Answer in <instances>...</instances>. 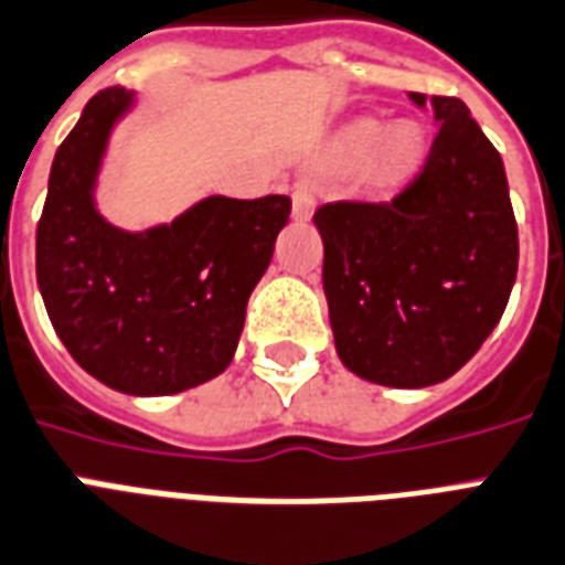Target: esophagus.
I'll return each instance as SVG.
<instances>
[{
  "mask_svg": "<svg viewBox=\"0 0 565 565\" xmlns=\"http://www.w3.org/2000/svg\"><path fill=\"white\" fill-rule=\"evenodd\" d=\"M315 209V194L306 185L295 188V221H309Z\"/></svg>",
  "mask_w": 565,
  "mask_h": 565,
  "instance_id": "34e87169",
  "label": "esophagus"
}]
</instances>
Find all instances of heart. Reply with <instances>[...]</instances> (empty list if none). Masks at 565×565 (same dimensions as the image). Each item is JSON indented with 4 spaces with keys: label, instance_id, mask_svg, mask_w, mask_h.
<instances>
[{
    "label": "heart",
    "instance_id": "heart-1",
    "mask_svg": "<svg viewBox=\"0 0 565 565\" xmlns=\"http://www.w3.org/2000/svg\"><path fill=\"white\" fill-rule=\"evenodd\" d=\"M427 156V141L418 124L401 120L383 129L380 120H353L332 141L339 164H362V177L374 188H395L418 173Z\"/></svg>",
    "mask_w": 565,
    "mask_h": 565
}]
</instances>
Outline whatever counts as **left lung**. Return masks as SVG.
Here are the masks:
<instances>
[{"label":"left lung","instance_id":"left-lung-1","mask_svg":"<svg viewBox=\"0 0 565 565\" xmlns=\"http://www.w3.org/2000/svg\"><path fill=\"white\" fill-rule=\"evenodd\" d=\"M439 126L422 173L386 203L315 212L335 353L356 377L424 388L495 330L519 268L504 161L462 99L409 94Z\"/></svg>","mask_w":565,"mask_h":565}]
</instances>
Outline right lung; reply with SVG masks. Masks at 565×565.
Returning <instances> with one entry per match:
<instances>
[{
	"label": "right lung",
	"instance_id": "add662e5",
	"mask_svg": "<svg viewBox=\"0 0 565 565\" xmlns=\"http://www.w3.org/2000/svg\"><path fill=\"white\" fill-rule=\"evenodd\" d=\"M138 96L105 87L50 170L38 286L70 356L115 392L177 395L230 369L291 200L203 196L170 223L120 230L96 203L111 135Z\"/></svg>",
	"mask_w": 565,
	"mask_h": 565
}]
</instances>
